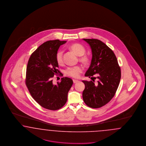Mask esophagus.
<instances>
[{
  "label": "esophagus",
  "mask_w": 146,
  "mask_h": 146,
  "mask_svg": "<svg viewBox=\"0 0 146 146\" xmlns=\"http://www.w3.org/2000/svg\"><path fill=\"white\" fill-rule=\"evenodd\" d=\"M78 82H79V81H78V80H73V82L74 83H76Z\"/></svg>",
  "instance_id": "34e87169"
}]
</instances>
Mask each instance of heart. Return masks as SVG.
<instances>
[{
	"instance_id": "obj_1",
	"label": "heart",
	"mask_w": 146,
	"mask_h": 146,
	"mask_svg": "<svg viewBox=\"0 0 146 146\" xmlns=\"http://www.w3.org/2000/svg\"><path fill=\"white\" fill-rule=\"evenodd\" d=\"M69 48L71 51H73L78 56H81L80 58V60L83 63L87 64L89 62L88 57L84 55L86 53V49L83 45L78 43H74L70 44L69 46ZM63 51H59L57 52L56 58L57 63L59 65H62L63 64ZM82 67L80 66H76L74 67L68 68L65 71V73L67 75L70 77L74 78H78L80 76V73L82 72Z\"/></svg>"
}]
</instances>
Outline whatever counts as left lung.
<instances>
[{"label":"left lung","mask_w":146,"mask_h":146,"mask_svg":"<svg viewBox=\"0 0 146 146\" xmlns=\"http://www.w3.org/2000/svg\"><path fill=\"white\" fill-rule=\"evenodd\" d=\"M83 40L89 44L92 53L91 63L85 76L95 79L93 76L96 74L98 79L96 83L82 81L85 85L83 99L90 108H101L114 96L121 80V68L113 52L102 41L94 38Z\"/></svg>","instance_id":"left-lung-1"}]
</instances>
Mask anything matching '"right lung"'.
Here are the masks:
<instances>
[{
  "label": "right lung",
  "instance_id": "obj_1",
  "mask_svg": "<svg viewBox=\"0 0 146 146\" xmlns=\"http://www.w3.org/2000/svg\"><path fill=\"white\" fill-rule=\"evenodd\" d=\"M66 41L50 40L40 45L28 60L25 84L33 99L42 107L57 110L62 108L68 99L72 80L64 77L60 82H52L54 75L59 72L56 54L59 47ZM61 76L63 74L60 73Z\"/></svg>",
  "mask_w": 146,
  "mask_h": 146
}]
</instances>
